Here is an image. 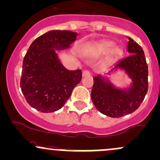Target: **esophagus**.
<instances>
[{"label": "esophagus", "mask_w": 160, "mask_h": 160, "mask_svg": "<svg viewBox=\"0 0 160 160\" xmlns=\"http://www.w3.org/2000/svg\"><path fill=\"white\" fill-rule=\"evenodd\" d=\"M90 75V73L88 71V70H83V73H82V76H83V77H88V76Z\"/></svg>", "instance_id": "34e87169"}]
</instances>
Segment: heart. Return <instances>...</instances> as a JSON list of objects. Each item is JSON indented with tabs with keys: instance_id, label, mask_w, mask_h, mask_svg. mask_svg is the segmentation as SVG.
I'll return each mask as SVG.
<instances>
[{
	"instance_id": "heart-1",
	"label": "heart",
	"mask_w": 160,
	"mask_h": 160,
	"mask_svg": "<svg viewBox=\"0 0 160 160\" xmlns=\"http://www.w3.org/2000/svg\"><path fill=\"white\" fill-rule=\"evenodd\" d=\"M114 42L111 40H105L99 43L97 46V50L100 53H106L110 49V55L111 57H118L122 53V49L118 46H114Z\"/></svg>"
}]
</instances>
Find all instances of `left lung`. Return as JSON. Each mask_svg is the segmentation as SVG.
I'll return each instance as SVG.
<instances>
[{
    "label": "left lung",
    "instance_id": "left-lung-1",
    "mask_svg": "<svg viewBox=\"0 0 160 160\" xmlns=\"http://www.w3.org/2000/svg\"><path fill=\"white\" fill-rule=\"evenodd\" d=\"M127 51L129 56L119 60L104 73L93 77L91 100L97 110L107 117L117 118L132 113L140 106L148 90V66L142 48L129 37ZM121 70L131 79L126 88L117 87L108 76Z\"/></svg>",
    "mask_w": 160,
    "mask_h": 160
}]
</instances>
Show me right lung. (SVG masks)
<instances>
[{
	"instance_id": "obj_1",
	"label": "right lung",
	"mask_w": 160,
	"mask_h": 160,
	"mask_svg": "<svg viewBox=\"0 0 160 160\" xmlns=\"http://www.w3.org/2000/svg\"><path fill=\"white\" fill-rule=\"evenodd\" d=\"M78 33L53 30L32 42L23 60L21 91L27 102L42 112L62 108L80 82L81 70H68L58 52L67 50Z\"/></svg>"
}]
</instances>
